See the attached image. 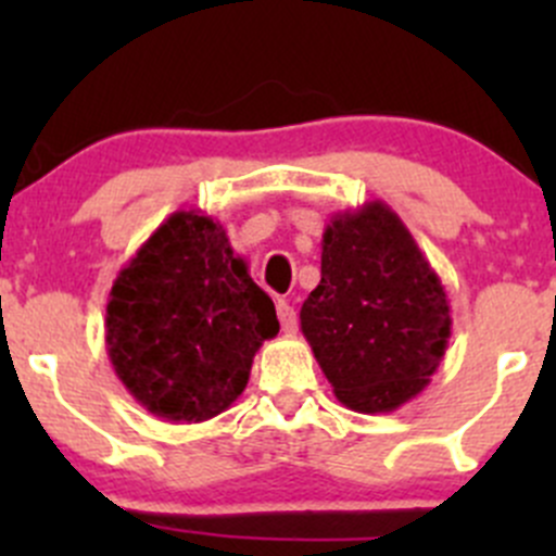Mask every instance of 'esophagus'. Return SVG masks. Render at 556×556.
<instances>
[{"label": "esophagus", "instance_id": "1", "mask_svg": "<svg viewBox=\"0 0 556 556\" xmlns=\"http://www.w3.org/2000/svg\"><path fill=\"white\" fill-rule=\"evenodd\" d=\"M277 314H279V323H282L285 333H293V330L299 328V317H295V309L288 304V301H279Z\"/></svg>", "mask_w": 556, "mask_h": 556}]
</instances>
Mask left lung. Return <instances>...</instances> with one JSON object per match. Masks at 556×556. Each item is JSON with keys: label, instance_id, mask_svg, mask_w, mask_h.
Wrapping results in <instances>:
<instances>
[{"label": "left lung", "instance_id": "1", "mask_svg": "<svg viewBox=\"0 0 556 556\" xmlns=\"http://www.w3.org/2000/svg\"><path fill=\"white\" fill-rule=\"evenodd\" d=\"M301 333L352 412H395L439 371L452 336L450 299L384 201L330 217L323 279L301 306Z\"/></svg>", "mask_w": 556, "mask_h": 556}]
</instances>
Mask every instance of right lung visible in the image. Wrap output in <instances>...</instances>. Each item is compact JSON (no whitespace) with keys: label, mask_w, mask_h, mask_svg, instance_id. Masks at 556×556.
Instances as JSON below:
<instances>
[{"label":"right lung","mask_w":556,"mask_h":556,"mask_svg":"<svg viewBox=\"0 0 556 556\" xmlns=\"http://www.w3.org/2000/svg\"><path fill=\"white\" fill-rule=\"evenodd\" d=\"M279 333L271 299L204 212H174L117 271L106 355L139 406L174 425L206 422L244 392L252 357Z\"/></svg>","instance_id":"add662e5"}]
</instances>
